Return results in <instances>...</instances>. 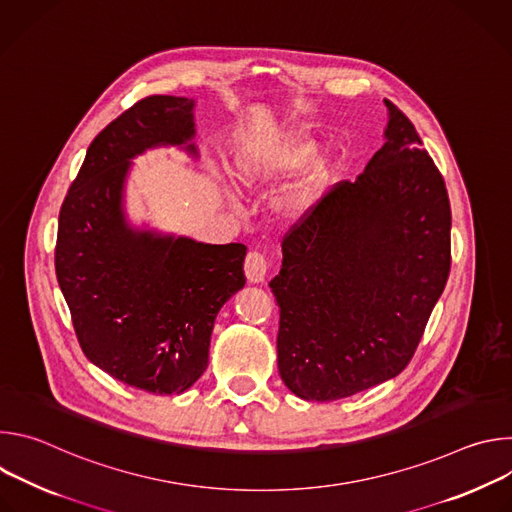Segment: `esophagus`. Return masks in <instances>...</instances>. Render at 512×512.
<instances>
[{"label":"esophagus","mask_w":512,"mask_h":512,"mask_svg":"<svg viewBox=\"0 0 512 512\" xmlns=\"http://www.w3.org/2000/svg\"><path fill=\"white\" fill-rule=\"evenodd\" d=\"M267 269H269V263H267V257L261 251H251L247 255L245 273H247V279L251 283H261L267 275Z\"/></svg>","instance_id":"34e87169"}]
</instances>
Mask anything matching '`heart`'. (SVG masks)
Listing matches in <instances>:
<instances>
[{"label":"heart","mask_w":512,"mask_h":512,"mask_svg":"<svg viewBox=\"0 0 512 512\" xmlns=\"http://www.w3.org/2000/svg\"><path fill=\"white\" fill-rule=\"evenodd\" d=\"M314 150H316V145L312 141H291V143L281 145V148H275L273 152H249L237 164V178L241 184L253 186L267 172H277V170L300 166L314 154ZM322 180H324V172L318 170V172H314V176H310L304 184H300L294 192L285 198L283 206H285L287 216L296 218L312 206Z\"/></svg>","instance_id":"1"}]
</instances>
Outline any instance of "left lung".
<instances>
[{"mask_svg": "<svg viewBox=\"0 0 512 512\" xmlns=\"http://www.w3.org/2000/svg\"><path fill=\"white\" fill-rule=\"evenodd\" d=\"M385 145L291 227L281 271L277 367L291 393L336 401L397 377L446 287L452 210L409 117L391 101Z\"/></svg>", "mask_w": 512, "mask_h": 512, "instance_id": "obj_1", "label": "left lung"}]
</instances>
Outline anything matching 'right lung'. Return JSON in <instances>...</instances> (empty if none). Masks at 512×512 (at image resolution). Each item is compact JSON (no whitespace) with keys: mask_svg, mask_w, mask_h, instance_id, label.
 <instances>
[{"mask_svg":"<svg viewBox=\"0 0 512 512\" xmlns=\"http://www.w3.org/2000/svg\"><path fill=\"white\" fill-rule=\"evenodd\" d=\"M192 109V99L152 95L123 111L89 145L58 214L56 279L85 356L158 395L200 379L214 318L245 285V245L135 231L125 221L129 160L190 141ZM186 150L196 154L194 143Z\"/></svg>","mask_w":512,"mask_h":512,"instance_id":"1","label":"right lung"}]
</instances>
